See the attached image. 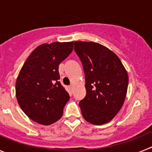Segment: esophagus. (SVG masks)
<instances>
[{
  "label": "esophagus",
  "mask_w": 152,
  "mask_h": 152,
  "mask_svg": "<svg viewBox=\"0 0 152 152\" xmlns=\"http://www.w3.org/2000/svg\"><path fill=\"white\" fill-rule=\"evenodd\" d=\"M72 88H73V86H72V85H70V86H69V89H70V90H72Z\"/></svg>",
  "instance_id": "34e87169"
}]
</instances>
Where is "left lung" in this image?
Instances as JSON below:
<instances>
[{"mask_svg": "<svg viewBox=\"0 0 152 152\" xmlns=\"http://www.w3.org/2000/svg\"><path fill=\"white\" fill-rule=\"evenodd\" d=\"M75 51L82 63L86 96L79 103L82 116L94 125L111 121L124 103L129 77L118 56L94 42L75 41Z\"/></svg>", "mask_w": 152, "mask_h": 152, "instance_id": "left-lung-1", "label": "left lung"}]
</instances>
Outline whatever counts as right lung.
<instances>
[{
	"label": "right lung",
	"mask_w": 152,
	"mask_h": 152,
	"mask_svg": "<svg viewBox=\"0 0 152 152\" xmlns=\"http://www.w3.org/2000/svg\"><path fill=\"white\" fill-rule=\"evenodd\" d=\"M73 50V42L39 45L23 65L16 82L21 110L42 125L56 123L63 114L69 94L60 81L58 65Z\"/></svg>",
	"instance_id": "1"
}]
</instances>
